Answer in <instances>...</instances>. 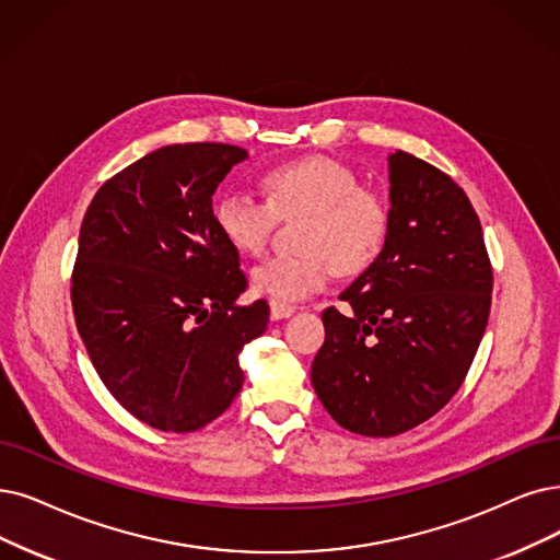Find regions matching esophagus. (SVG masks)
Listing matches in <instances>:
<instances>
[{
    "label": "esophagus",
    "mask_w": 560,
    "mask_h": 560,
    "mask_svg": "<svg viewBox=\"0 0 560 560\" xmlns=\"http://www.w3.org/2000/svg\"><path fill=\"white\" fill-rule=\"evenodd\" d=\"M296 312V307L294 305H289V303H282V301H271V319H287V317H292Z\"/></svg>",
    "instance_id": "obj_1"
}]
</instances>
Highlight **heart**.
<instances>
[{
  "label": "heart",
  "instance_id": "b5f03b06",
  "mask_svg": "<svg viewBox=\"0 0 560 560\" xmlns=\"http://www.w3.org/2000/svg\"><path fill=\"white\" fill-rule=\"evenodd\" d=\"M266 202L245 190H225L213 222L241 255H261L278 218L305 213L296 255H278L253 271V287L278 301L322 292L330 276L361 273L384 250L390 232L386 197L358 184V174L328 155H307L264 174Z\"/></svg>",
  "mask_w": 560,
  "mask_h": 560
}]
</instances>
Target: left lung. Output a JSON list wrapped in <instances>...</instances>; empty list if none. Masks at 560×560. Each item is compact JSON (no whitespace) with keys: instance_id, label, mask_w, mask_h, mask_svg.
<instances>
[{"instance_id":"left-lung-1","label":"left lung","mask_w":560,"mask_h":560,"mask_svg":"<svg viewBox=\"0 0 560 560\" xmlns=\"http://www.w3.org/2000/svg\"><path fill=\"white\" fill-rule=\"evenodd\" d=\"M390 232L338 307L324 310L326 340L312 386L345 430L397 436L448 405L487 328L494 273L466 192L439 167L397 151Z\"/></svg>"}]
</instances>
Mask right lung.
I'll return each mask as SVG.
<instances>
[{"mask_svg": "<svg viewBox=\"0 0 560 560\" xmlns=\"http://www.w3.org/2000/svg\"><path fill=\"white\" fill-rule=\"evenodd\" d=\"M248 151L170 144L98 188L71 276L80 338L105 388L149 428L186 434L243 386L241 349L266 330L238 253L213 222V192Z\"/></svg>", "mask_w": 560, "mask_h": 560, "instance_id": "right-lung-1", "label": "right lung"}]
</instances>
